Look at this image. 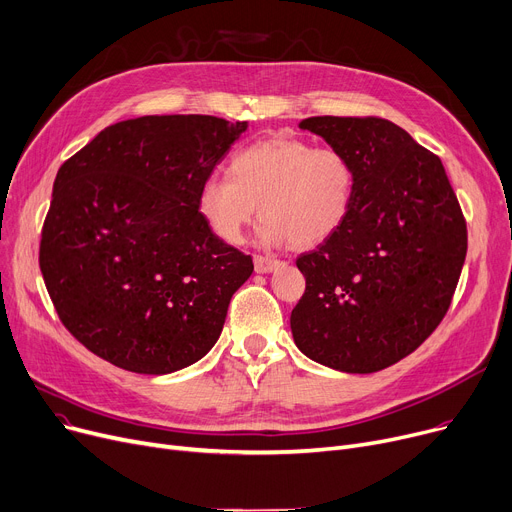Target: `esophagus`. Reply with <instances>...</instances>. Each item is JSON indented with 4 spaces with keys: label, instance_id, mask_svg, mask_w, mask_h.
<instances>
[{
    "label": "esophagus",
    "instance_id": "obj_1",
    "mask_svg": "<svg viewBox=\"0 0 512 512\" xmlns=\"http://www.w3.org/2000/svg\"><path fill=\"white\" fill-rule=\"evenodd\" d=\"M283 262L281 260H277V258H270V256H254V268H256V273H262V275H266V273H273V270H277L279 266H281Z\"/></svg>",
    "mask_w": 512,
    "mask_h": 512
}]
</instances>
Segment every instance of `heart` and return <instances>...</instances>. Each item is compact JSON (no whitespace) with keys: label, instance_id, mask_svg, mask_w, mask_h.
Segmentation results:
<instances>
[{"label":"heart","instance_id":"b5f03b06","mask_svg":"<svg viewBox=\"0 0 512 512\" xmlns=\"http://www.w3.org/2000/svg\"><path fill=\"white\" fill-rule=\"evenodd\" d=\"M353 188L355 171L341 150L277 134L237 150L229 177L208 175L196 210L221 242L239 244L260 206L266 244L312 248L343 225Z\"/></svg>","mask_w":512,"mask_h":512}]
</instances>
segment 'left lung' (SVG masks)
Returning a JSON list of instances; mask_svg holds the SVG:
<instances>
[{
	"label": "left lung",
	"instance_id": "obj_1",
	"mask_svg": "<svg viewBox=\"0 0 512 512\" xmlns=\"http://www.w3.org/2000/svg\"><path fill=\"white\" fill-rule=\"evenodd\" d=\"M299 128L355 171L343 225L295 264L306 291L291 312L299 351L349 374L413 353L442 322L467 254V223L442 161L382 117L320 115Z\"/></svg>",
	"mask_w": 512,
	"mask_h": 512
}]
</instances>
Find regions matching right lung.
Returning <instances> with one entry per match:
<instances>
[{"label":"right lung","instance_id":"right-lung-1","mask_svg":"<svg viewBox=\"0 0 512 512\" xmlns=\"http://www.w3.org/2000/svg\"><path fill=\"white\" fill-rule=\"evenodd\" d=\"M248 122L144 115L57 171L39 266L70 333L109 364L169 374L206 355L252 258L206 227L196 192Z\"/></svg>","mask_w":512,"mask_h":512}]
</instances>
